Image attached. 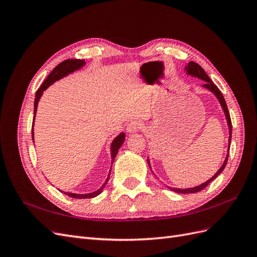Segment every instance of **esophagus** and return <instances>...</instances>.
Segmentation results:
<instances>
[{
  "mask_svg": "<svg viewBox=\"0 0 257 257\" xmlns=\"http://www.w3.org/2000/svg\"><path fill=\"white\" fill-rule=\"evenodd\" d=\"M142 127H143L142 122H139L137 120H132L131 122L127 123L126 132L130 134H133V133H136V132H138Z\"/></svg>",
  "mask_w": 257,
  "mask_h": 257,
  "instance_id": "34e87169",
  "label": "esophagus"
}]
</instances>
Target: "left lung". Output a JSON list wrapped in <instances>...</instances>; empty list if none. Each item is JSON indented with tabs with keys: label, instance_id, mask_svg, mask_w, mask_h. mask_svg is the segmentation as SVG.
I'll return each mask as SVG.
<instances>
[{
	"label": "left lung",
	"instance_id": "obj_1",
	"mask_svg": "<svg viewBox=\"0 0 257 257\" xmlns=\"http://www.w3.org/2000/svg\"><path fill=\"white\" fill-rule=\"evenodd\" d=\"M185 71H186V74H188V75H191V76H193V77H197V78L206 81V82L203 84V87L206 88V89H208L209 91H211V92L213 93V94L216 96V98L219 99V102H220V104H221V106H222V108H223V111H224V113H225V116H226L227 125H228V130H229V137H228V150H229L230 141H231V127H232V126H231V121H230V115H229V112H228V108H227L226 102H225V99H224V97H223V95H222L221 91H220L219 89H217L216 85L211 81V79L209 78L208 75H207L206 72L204 71V68H201V66L198 65L197 63H195V62H193V61L189 62L188 65L185 66ZM227 160H228V152H227V155H226V159H225V161H224V163H223V165L221 166V168H220L219 170H217L216 174H214V176H213L212 178H210L209 180L206 181L205 183H201L200 185L195 186V188H190V189H175V188H169V186H168V189H169L170 191H174V192H176V193H181V194L197 193V192L201 191L203 189H205L206 186H207L210 182H211L212 180H214V179L223 172L225 166H226V164H227ZM147 162H148V164H149V166H150L149 160H147Z\"/></svg>",
	"mask_w": 257,
	"mask_h": 257
}]
</instances>
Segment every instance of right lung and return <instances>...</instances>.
I'll return each mask as SVG.
<instances>
[{"instance_id":"right-lung-1","label":"right lung","mask_w":257,"mask_h":257,"mask_svg":"<svg viewBox=\"0 0 257 257\" xmlns=\"http://www.w3.org/2000/svg\"><path fill=\"white\" fill-rule=\"evenodd\" d=\"M85 64L84 60H79V59H68L65 60L63 62H61V63L53 68V71L48 75L47 78L43 82V84L41 85V88L36 91V94H35V100H34V119H35V114H36V110H37V105H38V100L42 97L43 95V92L47 89L50 84H52L54 81H57L61 78H63V77L67 76L68 74H71L77 69L81 68L83 65ZM34 119H33V124H32V139L34 142V132H33V125H34ZM124 139H125V134L121 133L118 136H116L113 142L110 146V151H111V164L113 163L115 157H116V153H118L120 147L123 145L124 143ZM111 170V169H110ZM109 176H110V172L109 175H108L107 179L105 183L102 185V188H99L97 191L95 192H92L89 194H75V193H69V192H64V194L68 195L69 197H73V198H93L97 196L98 194L102 193L103 189L105 188L106 183L109 180ZM62 192V191H61Z\"/></svg>"}]
</instances>
